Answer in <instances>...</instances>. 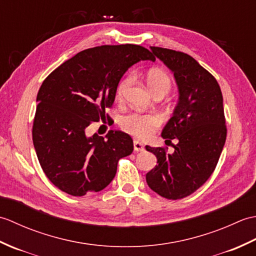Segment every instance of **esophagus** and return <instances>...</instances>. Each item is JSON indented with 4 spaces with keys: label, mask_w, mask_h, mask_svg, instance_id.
Listing matches in <instances>:
<instances>
[{
    "label": "esophagus",
    "mask_w": 256,
    "mask_h": 256,
    "mask_svg": "<svg viewBox=\"0 0 256 256\" xmlns=\"http://www.w3.org/2000/svg\"><path fill=\"white\" fill-rule=\"evenodd\" d=\"M134 150L135 152H142V150H144V145L140 143V142H138V140H134Z\"/></svg>",
    "instance_id": "34e87169"
}]
</instances>
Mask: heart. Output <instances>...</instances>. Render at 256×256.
Instances as JSON below:
<instances>
[{
  "label": "heart",
  "instance_id": "1",
  "mask_svg": "<svg viewBox=\"0 0 256 256\" xmlns=\"http://www.w3.org/2000/svg\"><path fill=\"white\" fill-rule=\"evenodd\" d=\"M132 84V77H126L120 82L116 96L122 100L128 86ZM146 84L153 96H165L172 86V80L167 72L162 69H150L146 74ZM121 126L125 132L138 138H148L160 126V118L157 114L130 113L121 118Z\"/></svg>",
  "mask_w": 256,
  "mask_h": 256
}]
</instances>
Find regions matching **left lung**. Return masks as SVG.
I'll return each mask as SVG.
<instances>
[{"label":"left lung","mask_w":256,"mask_h":256,"mask_svg":"<svg viewBox=\"0 0 256 256\" xmlns=\"http://www.w3.org/2000/svg\"><path fill=\"white\" fill-rule=\"evenodd\" d=\"M150 50L172 70L178 86V102L162 131V138L178 144L172 154L145 146L157 158L146 182L162 197L177 200L202 186L218 164L226 138L224 98L214 76L192 56L160 47Z\"/></svg>","instance_id":"obj_1"}]
</instances>
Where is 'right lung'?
<instances>
[{"instance_id":"1","label":"right lung","mask_w":256,"mask_h":256,"mask_svg":"<svg viewBox=\"0 0 256 256\" xmlns=\"http://www.w3.org/2000/svg\"><path fill=\"white\" fill-rule=\"evenodd\" d=\"M140 60L155 58L132 44L89 48L62 64L42 82L32 143L45 175L62 192L76 197L100 192L116 176L118 160L132 154L128 134L110 130L106 138L96 133L88 136L86 128L106 118L120 80Z\"/></svg>"}]
</instances>
